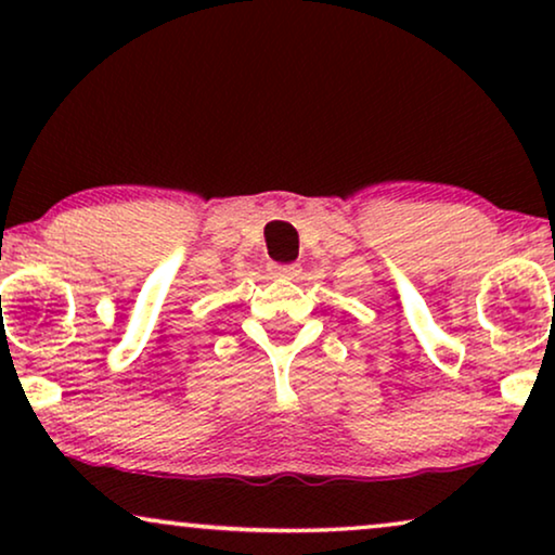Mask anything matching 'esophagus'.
I'll list each match as a JSON object with an SVG mask.
<instances>
[{
  "label": "esophagus",
  "mask_w": 555,
  "mask_h": 555,
  "mask_svg": "<svg viewBox=\"0 0 555 555\" xmlns=\"http://www.w3.org/2000/svg\"><path fill=\"white\" fill-rule=\"evenodd\" d=\"M270 272L275 278H285V280H293L300 275V264H272Z\"/></svg>",
  "instance_id": "34e87169"
}]
</instances>
